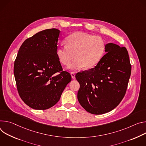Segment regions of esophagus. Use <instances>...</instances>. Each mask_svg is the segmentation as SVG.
Wrapping results in <instances>:
<instances>
[{"mask_svg":"<svg viewBox=\"0 0 146 146\" xmlns=\"http://www.w3.org/2000/svg\"><path fill=\"white\" fill-rule=\"evenodd\" d=\"M71 77H72V79H75V73H74V72H71Z\"/></svg>","mask_w":146,"mask_h":146,"instance_id":"obj_1","label":"esophagus"}]
</instances>
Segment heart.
Listing matches in <instances>:
<instances>
[{"instance_id":"1","label":"heart","mask_w":146,"mask_h":146,"mask_svg":"<svg viewBox=\"0 0 146 146\" xmlns=\"http://www.w3.org/2000/svg\"><path fill=\"white\" fill-rule=\"evenodd\" d=\"M65 43L66 46L57 47L56 56L62 65L68 66L74 54L75 59L68 66L72 70L94 67L103 57L106 49V43L102 37L82 32L71 34L65 39Z\"/></svg>"}]
</instances>
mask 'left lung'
Returning a JSON list of instances; mask_svg holds the SVG:
<instances>
[{
  "label": "left lung",
  "instance_id": "left-lung-1",
  "mask_svg": "<svg viewBox=\"0 0 146 146\" xmlns=\"http://www.w3.org/2000/svg\"><path fill=\"white\" fill-rule=\"evenodd\" d=\"M107 53L94 68L78 72L80 84L78 100L93 114L99 115L114 109L126 93L131 74V65L125 47L110 43Z\"/></svg>",
  "mask_w": 146,
  "mask_h": 146
}]
</instances>
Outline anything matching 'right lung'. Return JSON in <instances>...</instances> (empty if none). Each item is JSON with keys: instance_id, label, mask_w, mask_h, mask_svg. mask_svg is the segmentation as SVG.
Listing matches in <instances>:
<instances>
[{"instance_id": "right-lung-1", "label": "right lung", "mask_w": 146, "mask_h": 146, "mask_svg": "<svg viewBox=\"0 0 146 146\" xmlns=\"http://www.w3.org/2000/svg\"><path fill=\"white\" fill-rule=\"evenodd\" d=\"M60 31L48 29L27 39L14 65L17 90L31 108L44 110L54 106L67 84L70 74L63 71L56 56Z\"/></svg>"}]
</instances>
